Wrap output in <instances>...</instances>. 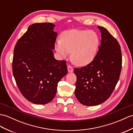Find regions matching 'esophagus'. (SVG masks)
<instances>
[{
	"instance_id": "34e87169",
	"label": "esophagus",
	"mask_w": 133,
	"mask_h": 133,
	"mask_svg": "<svg viewBox=\"0 0 133 133\" xmlns=\"http://www.w3.org/2000/svg\"><path fill=\"white\" fill-rule=\"evenodd\" d=\"M67 70H68V72H72L73 71H74L73 67L72 66H71L70 65H68Z\"/></svg>"
}]
</instances>
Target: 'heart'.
I'll list each match as a JSON object with an SVG mask.
<instances>
[{
  "label": "heart",
  "mask_w": 133,
  "mask_h": 133,
  "mask_svg": "<svg viewBox=\"0 0 133 133\" xmlns=\"http://www.w3.org/2000/svg\"><path fill=\"white\" fill-rule=\"evenodd\" d=\"M99 40L97 34L92 30H71L64 32L62 40L55 42V50L62 58L72 52V58L79 66L92 62L96 55Z\"/></svg>",
  "instance_id": "b5f03b06"
}]
</instances>
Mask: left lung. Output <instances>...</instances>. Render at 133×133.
I'll return each instance as SVG.
<instances>
[{
    "mask_svg": "<svg viewBox=\"0 0 133 133\" xmlns=\"http://www.w3.org/2000/svg\"><path fill=\"white\" fill-rule=\"evenodd\" d=\"M101 32L100 46L93 61L81 69L75 68V95L84 105H97L105 101L115 88L122 66L121 48L107 29L97 26Z\"/></svg>",
    "mask_w": 133,
    "mask_h": 133,
    "instance_id": "8db88e82",
    "label": "left lung"
}]
</instances>
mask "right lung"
I'll return each mask as SVG.
<instances>
[{
  "label": "right lung",
  "instance_id": "right-lung-1",
  "mask_svg": "<svg viewBox=\"0 0 133 133\" xmlns=\"http://www.w3.org/2000/svg\"><path fill=\"white\" fill-rule=\"evenodd\" d=\"M52 23H35L18 40L12 71L23 96L35 104L53 99L58 83L67 74L66 62L55 59L52 50L57 33Z\"/></svg>",
  "mask_w": 133,
  "mask_h": 133
}]
</instances>
